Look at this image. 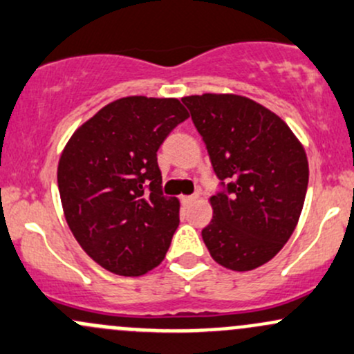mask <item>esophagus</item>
Returning <instances> with one entry per match:
<instances>
[{"instance_id": "obj_1", "label": "esophagus", "mask_w": 354, "mask_h": 354, "mask_svg": "<svg viewBox=\"0 0 354 354\" xmlns=\"http://www.w3.org/2000/svg\"><path fill=\"white\" fill-rule=\"evenodd\" d=\"M196 199H197V194H192V196H182L180 197V201L185 204V206H187V204L194 203V201H196Z\"/></svg>"}]
</instances>
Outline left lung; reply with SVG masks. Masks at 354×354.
Returning <instances> with one entry per match:
<instances>
[{
	"label": "left lung",
	"instance_id": "left-lung-1",
	"mask_svg": "<svg viewBox=\"0 0 354 354\" xmlns=\"http://www.w3.org/2000/svg\"><path fill=\"white\" fill-rule=\"evenodd\" d=\"M182 102L219 178L203 230L209 253L236 272L267 263L297 226L309 184L306 151L279 116L252 100L203 94Z\"/></svg>",
	"mask_w": 354,
	"mask_h": 354
}]
</instances>
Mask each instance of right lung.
Returning a JSON list of instances; mask_svg holds the SVG:
<instances>
[{
    "instance_id": "1",
    "label": "right lung",
    "mask_w": 354,
    "mask_h": 354,
    "mask_svg": "<svg viewBox=\"0 0 354 354\" xmlns=\"http://www.w3.org/2000/svg\"><path fill=\"white\" fill-rule=\"evenodd\" d=\"M189 113L178 100L131 96L104 106L64 148L60 199L72 234L96 263L136 277L160 265L178 223L157 151Z\"/></svg>"
}]
</instances>
